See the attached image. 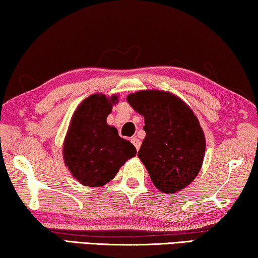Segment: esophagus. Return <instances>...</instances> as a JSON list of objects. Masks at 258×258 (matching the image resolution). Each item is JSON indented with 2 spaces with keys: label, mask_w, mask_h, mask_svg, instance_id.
Here are the masks:
<instances>
[{
  "label": "esophagus",
  "mask_w": 258,
  "mask_h": 258,
  "mask_svg": "<svg viewBox=\"0 0 258 258\" xmlns=\"http://www.w3.org/2000/svg\"><path fill=\"white\" fill-rule=\"evenodd\" d=\"M132 143L134 144V147L136 148V150L138 151L140 150V147H141V142L138 140L137 137H132Z\"/></svg>",
  "instance_id": "obj_1"
}]
</instances>
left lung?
Masks as SVG:
<instances>
[{
	"label": "left lung",
	"mask_w": 258,
	"mask_h": 258,
	"mask_svg": "<svg viewBox=\"0 0 258 258\" xmlns=\"http://www.w3.org/2000/svg\"><path fill=\"white\" fill-rule=\"evenodd\" d=\"M126 101L144 116L145 138L138 158L154 185L175 193L191 184L204 162L206 140L199 120L180 98L164 91H138Z\"/></svg>",
	"instance_id": "left-lung-1"
}]
</instances>
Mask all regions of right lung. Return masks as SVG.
<instances>
[{
    "instance_id": "1",
    "label": "right lung",
    "mask_w": 258,
    "mask_h": 258,
    "mask_svg": "<svg viewBox=\"0 0 258 258\" xmlns=\"http://www.w3.org/2000/svg\"><path fill=\"white\" fill-rule=\"evenodd\" d=\"M117 102V95L93 94L78 106L71 120L62 157L70 172L85 186L107 184L136 156V148L107 124V116Z\"/></svg>"
}]
</instances>
